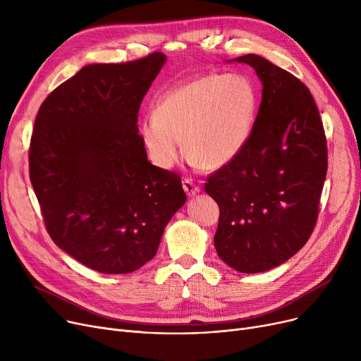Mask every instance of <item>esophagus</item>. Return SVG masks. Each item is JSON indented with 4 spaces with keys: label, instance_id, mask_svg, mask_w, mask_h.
Wrapping results in <instances>:
<instances>
[{
    "label": "esophagus",
    "instance_id": "esophagus-1",
    "mask_svg": "<svg viewBox=\"0 0 361 361\" xmlns=\"http://www.w3.org/2000/svg\"><path fill=\"white\" fill-rule=\"evenodd\" d=\"M183 188L188 196H195L200 192V187L192 178H184L183 180Z\"/></svg>",
    "mask_w": 361,
    "mask_h": 361
}]
</instances>
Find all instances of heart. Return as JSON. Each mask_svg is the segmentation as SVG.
I'll return each instance as SVG.
<instances>
[{
	"label": "heart",
	"mask_w": 361,
	"mask_h": 361,
	"mask_svg": "<svg viewBox=\"0 0 361 361\" xmlns=\"http://www.w3.org/2000/svg\"><path fill=\"white\" fill-rule=\"evenodd\" d=\"M259 106L253 82L243 74L204 73L168 90L140 127L150 159L171 168L185 155L203 169L231 162L249 142Z\"/></svg>",
	"instance_id": "1"
}]
</instances>
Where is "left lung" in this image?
Returning <instances> with one entry per match:
<instances>
[{"mask_svg":"<svg viewBox=\"0 0 361 361\" xmlns=\"http://www.w3.org/2000/svg\"><path fill=\"white\" fill-rule=\"evenodd\" d=\"M233 61L256 70L262 102L249 142L209 177L204 192L219 206L218 256L238 272L257 274L287 262L312 235L328 149L305 83L255 54Z\"/></svg>","mask_w":361,"mask_h":361,"instance_id":"1","label":"left lung"}]
</instances>
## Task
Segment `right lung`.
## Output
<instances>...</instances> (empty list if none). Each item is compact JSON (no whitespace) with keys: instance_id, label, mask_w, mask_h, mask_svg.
I'll list each match as a JSON object with an SVG mask.
<instances>
[{"instance_id":"obj_1","label":"right lung","mask_w":361,"mask_h":361,"mask_svg":"<svg viewBox=\"0 0 361 361\" xmlns=\"http://www.w3.org/2000/svg\"><path fill=\"white\" fill-rule=\"evenodd\" d=\"M162 52L89 64L52 90L35 120L29 176L52 241L101 274H130L158 252L185 203L181 177L152 165L137 114Z\"/></svg>"}]
</instances>
